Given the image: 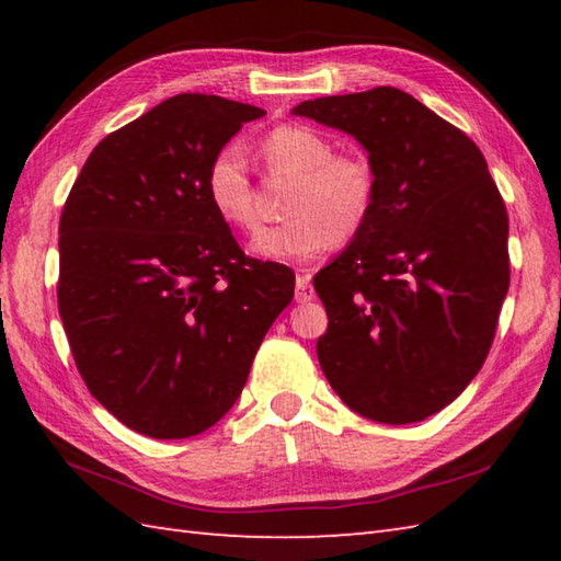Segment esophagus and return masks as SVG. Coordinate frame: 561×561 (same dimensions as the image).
Masks as SVG:
<instances>
[{"label": "esophagus", "mask_w": 561, "mask_h": 561, "mask_svg": "<svg viewBox=\"0 0 561 561\" xmlns=\"http://www.w3.org/2000/svg\"><path fill=\"white\" fill-rule=\"evenodd\" d=\"M313 287H311V274H308V270H301L299 274H296V301L299 304H308L313 301Z\"/></svg>", "instance_id": "34e87169"}]
</instances>
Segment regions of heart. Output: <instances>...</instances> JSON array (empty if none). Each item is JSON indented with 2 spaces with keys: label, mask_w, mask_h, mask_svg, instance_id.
Wrapping results in <instances>:
<instances>
[{
  "label": "heart",
  "mask_w": 561,
  "mask_h": 561,
  "mask_svg": "<svg viewBox=\"0 0 561 561\" xmlns=\"http://www.w3.org/2000/svg\"><path fill=\"white\" fill-rule=\"evenodd\" d=\"M257 153L274 175L296 178L287 199L289 221L262 226L248 250L260 260L308 262L337 243L354 241L371 219L378 195L374 163L359 151L337 153L316 127L279 125L262 137ZM214 214L231 229L255 224V193L245 153L224 147L214 153L205 175Z\"/></svg>",
  "instance_id": "heart-1"
}]
</instances>
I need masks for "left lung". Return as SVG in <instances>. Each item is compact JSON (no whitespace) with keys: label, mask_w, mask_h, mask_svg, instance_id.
<instances>
[{"label":"left lung","mask_w":561,"mask_h":561,"mask_svg":"<svg viewBox=\"0 0 561 561\" xmlns=\"http://www.w3.org/2000/svg\"><path fill=\"white\" fill-rule=\"evenodd\" d=\"M378 178L371 219L320 270L318 362L356 414L410 424L444 410L490 354L508 291V217L474 141L410 93L378 87L304 101Z\"/></svg>","instance_id":"1"}]
</instances>
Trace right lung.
I'll list each match as a JSON object with an SVG mask.
<instances>
[{
    "mask_svg": "<svg viewBox=\"0 0 561 561\" xmlns=\"http://www.w3.org/2000/svg\"><path fill=\"white\" fill-rule=\"evenodd\" d=\"M262 108L181 93L115 129L59 217L57 306L83 383L151 438L207 432L233 408L294 272L248 257L217 214L214 153Z\"/></svg>",
    "mask_w": 561,
    "mask_h": 561,
    "instance_id": "add662e5",
    "label": "right lung"
}]
</instances>
